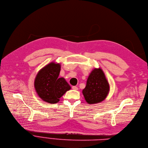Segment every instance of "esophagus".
Segmentation results:
<instances>
[{
    "instance_id": "1",
    "label": "esophagus",
    "mask_w": 148,
    "mask_h": 148,
    "mask_svg": "<svg viewBox=\"0 0 148 148\" xmlns=\"http://www.w3.org/2000/svg\"><path fill=\"white\" fill-rule=\"evenodd\" d=\"M72 88H73V90H78V87H76V86H73V87H72Z\"/></svg>"
}]
</instances>
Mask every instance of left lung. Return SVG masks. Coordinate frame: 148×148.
I'll return each mask as SVG.
<instances>
[{
	"label": "left lung",
	"instance_id": "1",
	"mask_svg": "<svg viewBox=\"0 0 148 148\" xmlns=\"http://www.w3.org/2000/svg\"><path fill=\"white\" fill-rule=\"evenodd\" d=\"M109 90V84L103 70L100 68L95 69L87 78L83 94L88 104H95L103 101L108 95Z\"/></svg>",
	"mask_w": 148,
	"mask_h": 148
}]
</instances>
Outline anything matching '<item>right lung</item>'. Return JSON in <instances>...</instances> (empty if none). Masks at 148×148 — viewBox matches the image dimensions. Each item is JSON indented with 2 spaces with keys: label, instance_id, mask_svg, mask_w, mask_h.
<instances>
[{
  "label": "right lung",
  "instance_id": "obj_1",
  "mask_svg": "<svg viewBox=\"0 0 148 148\" xmlns=\"http://www.w3.org/2000/svg\"><path fill=\"white\" fill-rule=\"evenodd\" d=\"M60 70V64L52 62L40 70L35 77V90L39 97L47 103H58L66 91L71 89L65 78L58 77Z\"/></svg>",
  "mask_w": 148,
  "mask_h": 148
}]
</instances>
